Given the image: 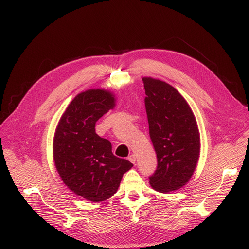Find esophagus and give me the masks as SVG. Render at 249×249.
<instances>
[{
    "label": "esophagus",
    "mask_w": 249,
    "mask_h": 249,
    "mask_svg": "<svg viewBox=\"0 0 249 249\" xmlns=\"http://www.w3.org/2000/svg\"><path fill=\"white\" fill-rule=\"evenodd\" d=\"M128 160L132 162V163H136V157H135V155H131V156H129L128 157Z\"/></svg>",
    "instance_id": "obj_1"
}]
</instances>
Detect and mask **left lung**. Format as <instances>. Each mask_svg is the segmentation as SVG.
Wrapping results in <instances>:
<instances>
[{"mask_svg": "<svg viewBox=\"0 0 249 249\" xmlns=\"http://www.w3.org/2000/svg\"><path fill=\"white\" fill-rule=\"evenodd\" d=\"M149 131L158 166L150 176L156 191L168 193L192 177L200 156V133L184 97L172 86L151 77L143 79Z\"/></svg>", "mask_w": 249, "mask_h": 249, "instance_id": "obj_1", "label": "left lung"}]
</instances>
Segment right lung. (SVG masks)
<instances>
[{
	"mask_svg": "<svg viewBox=\"0 0 249 249\" xmlns=\"http://www.w3.org/2000/svg\"><path fill=\"white\" fill-rule=\"evenodd\" d=\"M115 95L104 89L79 93L57 125L53 159L66 186L91 202L112 197L133 164L112 154L111 143L95 133V123L115 106Z\"/></svg>",
	"mask_w": 249,
	"mask_h": 249,
	"instance_id": "1",
	"label": "right lung"
}]
</instances>
